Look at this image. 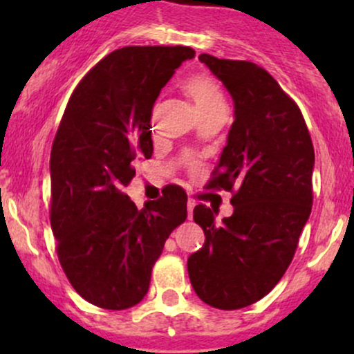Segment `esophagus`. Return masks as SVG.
<instances>
[{"label": "esophagus", "mask_w": 354, "mask_h": 354, "mask_svg": "<svg viewBox=\"0 0 354 354\" xmlns=\"http://www.w3.org/2000/svg\"><path fill=\"white\" fill-rule=\"evenodd\" d=\"M194 205H196V203H194L193 200H188V203H186V208H188V219L193 218V209H194Z\"/></svg>", "instance_id": "34e87169"}]
</instances>
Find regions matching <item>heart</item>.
<instances>
[{
	"instance_id": "b5f03b06",
	"label": "heart",
	"mask_w": 354,
	"mask_h": 354,
	"mask_svg": "<svg viewBox=\"0 0 354 354\" xmlns=\"http://www.w3.org/2000/svg\"><path fill=\"white\" fill-rule=\"evenodd\" d=\"M186 93L193 100L194 108L198 113H206L211 109L225 106V98L216 81H213L208 76H193L185 83Z\"/></svg>"
}]
</instances>
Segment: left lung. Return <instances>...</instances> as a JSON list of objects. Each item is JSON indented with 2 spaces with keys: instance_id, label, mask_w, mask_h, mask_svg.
Returning <instances> with one entry per match:
<instances>
[{
  "instance_id": "obj_1",
  "label": "left lung",
  "mask_w": 354,
  "mask_h": 354,
  "mask_svg": "<svg viewBox=\"0 0 354 354\" xmlns=\"http://www.w3.org/2000/svg\"><path fill=\"white\" fill-rule=\"evenodd\" d=\"M200 61L225 84L234 121L209 188L236 189L233 214L194 206L205 231L188 258L189 281L206 304L239 310L266 296L281 279L311 214L315 149L301 111L266 70L250 61Z\"/></svg>"
}]
</instances>
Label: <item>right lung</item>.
Returning <instances> with one entry per match:
<instances>
[{
  "label": "right lung",
  "instance_id": "obj_1",
  "mask_svg": "<svg viewBox=\"0 0 354 354\" xmlns=\"http://www.w3.org/2000/svg\"><path fill=\"white\" fill-rule=\"evenodd\" d=\"M188 46H126L104 56L73 91L53 141L51 230L81 298L126 310L148 293L151 270L186 219L180 186L143 209L124 193L138 161L153 154L151 111Z\"/></svg>",
  "mask_w": 354,
  "mask_h": 354
}]
</instances>
